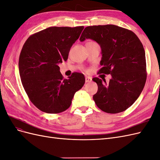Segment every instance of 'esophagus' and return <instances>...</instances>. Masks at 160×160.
I'll use <instances>...</instances> for the list:
<instances>
[{
  "label": "esophagus",
  "mask_w": 160,
  "mask_h": 160,
  "mask_svg": "<svg viewBox=\"0 0 160 160\" xmlns=\"http://www.w3.org/2000/svg\"><path fill=\"white\" fill-rule=\"evenodd\" d=\"M92 81V78L90 77H85V82L86 83H90V82H91Z\"/></svg>",
  "instance_id": "obj_1"
}]
</instances>
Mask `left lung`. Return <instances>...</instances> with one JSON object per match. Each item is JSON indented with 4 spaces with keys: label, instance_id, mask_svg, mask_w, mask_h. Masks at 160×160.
Returning a JSON list of instances; mask_svg holds the SVG:
<instances>
[{
    "label": "left lung",
    "instance_id": "left-lung-1",
    "mask_svg": "<svg viewBox=\"0 0 160 160\" xmlns=\"http://www.w3.org/2000/svg\"><path fill=\"white\" fill-rule=\"evenodd\" d=\"M91 39L100 45L102 66L99 73L110 74L109 83L95 77L98 90L93 97L104 112L118 113L132 106L141 94L146 81V53L134 32L113 25L89 26L79 41Z\"/></svg>",
    "mask_w": 160,
    "mask_h": 160
}]
</instances>
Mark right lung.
Here are the masks:
<instances>
[{"label": "right lung", "instance_id": "right-lung-1", "mask_svg": "<svg viewBox=\"0 0 160 160\" xmlns=\"http://www.w3.org/2000/svg\"><path fill=\"white\" fill-rule=\"evenodd\" d=\"M84 27H52L28 37L18 61L19 74L31 102L43 112L59 113L68 109L75 93L83 86V74L63 79L59 64L68 59L72 44Z\"/></svg>", "mask_w": 160, "mask_h": 160}]
</instances>
